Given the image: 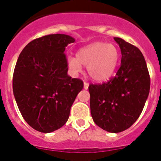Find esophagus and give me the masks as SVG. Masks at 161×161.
Returning <instances> with one entry per match:
<instances>
[{"label":"esophagus","mask_w":161,"mask_h":161,"mask_svg":"<svg viewBox=\"0 0 161 161\" xmlns=\"http://www.w3.org/2000/svg\"><path fill=\"white\" fill-rule=\"evenodd\" d=\"M83 88H84V89H89V83H86V82H84V83H83Z\"/></svg>","instance_id":"obj_1"}]
</instances>
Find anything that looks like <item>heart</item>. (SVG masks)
<instances>
[{
  "instance_id": "obj_1",
  "label": "heart",
  "mask_w": 161,
  "mask_h": 161,
  "mask_svg": "<svg viewBox=\"0 0 161 161\" xmlns=\"http://www.w3.org/2000/svg\"><path fill=\"white\" fill-rule=\"evenodd\" d=\"M119 60V51L112 44L95 42L81 48L76 57L68 56L67 65L73 75L80 73L86 66L88 73L94 81L109 79L116 70Z\"/></svg>"
}]
</instances>
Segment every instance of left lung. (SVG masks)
<instances>
[{
	"label": "left lung",
	"instance_id": "left-lung-1",
	"mask_svg": "<svg viewBox=\"0 0 161 161\" xmlns=\"http://www.w3.org/2000/svg\"><path fill=\"white\" fill-rule=\"evenodd\" d=\"M121 52L116 77L102 84H90V111L94 123L109 132H122L139 117L149 94L150 78L140 50L114 38Z\"/></svg>",
	"mask_w": 161,
	"mask_h": 161
}]
</instances>
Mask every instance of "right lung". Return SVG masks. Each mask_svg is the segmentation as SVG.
<instances>
[{"mask_svg":"<svg viewBox=\"0 0 161 161\" xmlns=\"http://www.w3.org/2000/svg\"><path fill=\"white\" fill-rule=\"evenodd\" d=\"M75 41L70 35L49 34L32 40L16 64L12 89L23 119L39 132H51L64 126L83 81L67 74L64 51Z\"/></svg>","mask_w":161,"mask_h":161,"instance_id":"right-lung-1","label":"right lung"}]
</instances>
